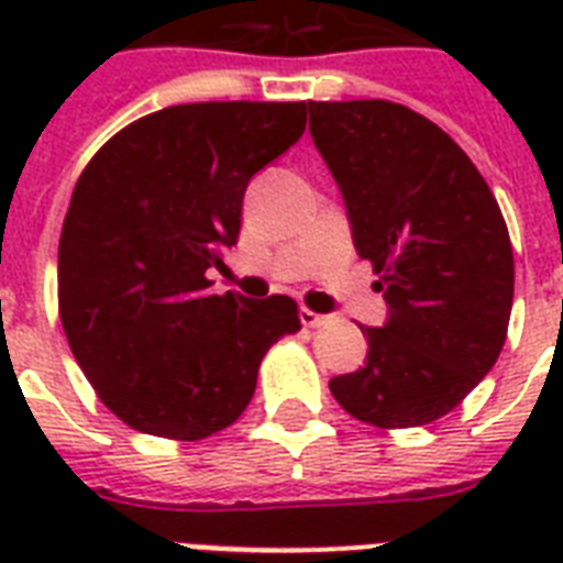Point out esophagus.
<instances>
[{
  "instance_id": "esophagus-1",
  "label": "esophagus",
  "mask_w": 563,
  "mask_h": 563,
  "mask_svg": "<svg viewBox=\"0 0 563 563\" xmlns=\"http://www.w3.org/2000/svg\"><path fill=\"white\" fill-rule=\"evenodd\" d=\"M330 321V316H321V312H312V309H300V324L303 327H321Z\"/></svg>"
}]
</instances>
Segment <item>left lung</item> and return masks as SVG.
Masks as SVG:
<instances>
[{"label": "left lung", "mask_w": 563, "mask_h": 563, "mask_svg": "<svg viewBox=\"0 0 563 563\" xmlns=\"http://www.w3.org/2000/svg\"><path fill=\"white\" fill-rule=\"evenodd\" d=\"M309 134L388 303L383 327H362L365 365L330 391L374 427L432 423L506 344L515 254L497 198L435 122L394 101H309Z\"/></svg>", "instance_id": "1"}]
</instances>
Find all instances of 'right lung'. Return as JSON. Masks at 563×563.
<instances>
[{"mask_svg": "<svg viewBox=\"0 0 563 563\" xmlns=\"http://www.w3.org/2000/svg\"><path fill=\"white\" fill-rule=\"evenodd\" d=\"M307 101H201L157 110L101 145L75 184L57 247V300L84 376L128 427L201 441L254 397L286 295H212L256 172L298 143Z\"/></svg>", "mask_w": 563, "mask_h": 563, "instance_id": "right-lung-1", "label": "right lung"}]
</instances>
